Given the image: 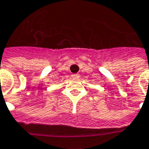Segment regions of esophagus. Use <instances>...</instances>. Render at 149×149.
I'll return each mask as SVG.
<instances>
[{"instance_id": "1", "label": "esophagus", "mask_w": 149, "mask_h": 149, "mask_svg": "<svg viewBox=\"0 0 149 149\" xmlns=\"http://www.w3.org/2000/svg\"><path fill=\"white\" fill-rule=\"evenodd\" d=\"M72 77H79V74H77V73H76V74H72Z\"/></svg>"}]
</instances>
